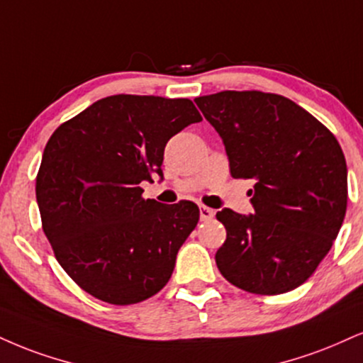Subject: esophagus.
Returning <instances> with one entry per match:
<instances>
[{"label":"esophagus","mask_w":363,"mask_h":363,"mask_svg":"<svg viewBox=\"0 0 363 363\" xmlns=\"http://www.w3.org/2000/svg\"><path fill=\"white\" fill-rule=\"evenodd\" d=\"M213 216H215V209H211V208H208V206H199V218H201V221L213 220Z\"/></svg>","instance_id":"obj_1"}]
</instances>
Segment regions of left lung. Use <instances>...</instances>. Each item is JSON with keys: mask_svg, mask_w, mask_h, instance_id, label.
<instances>
[{"mask_svg": "<svg viewBox=\"0 0 363 363\" xmlns=\"http://www.w3.org/2000/svg\"><path fill=\"white\" fill-rule=\"evenodd\" d=\"M196 104L225 143L235 179H253V215L216 213L226 240L215 259L226 281L252 294L306 282L347 213V162L335 135L284 96L221 91Z\"/></svg>", "mask_w": 363, "mask_h": 363, "instance_id": "8db88e82", "label": "left lung"}]
</instances>
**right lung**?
<instances>
[{
	"label": "right lung",
	"instance_id": "right-lung-1",
	"mask_svg": "<svg viewBox=\"0 0 363 363\" xmlns=\"http://www.w3.org/2000/svg\"><path fill=\"white\" fill-rule=\"evenodd\" d=\"M201 120L191 99L116 94L52 133L35 184L42 228L87 294L125 306L169 282L199 208L143 199L140 182L164 177L165 143Z\"/></svg>",
	"mask_w": 363,
	"mask_h": 363
}]
</instances>
